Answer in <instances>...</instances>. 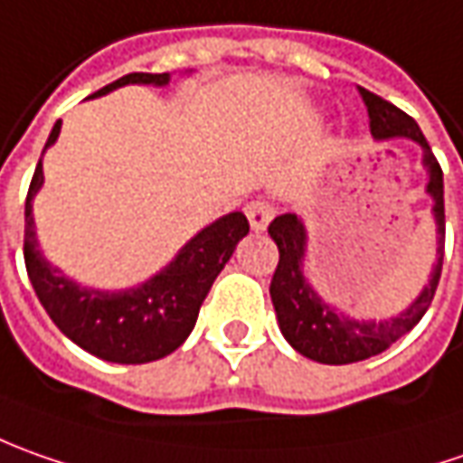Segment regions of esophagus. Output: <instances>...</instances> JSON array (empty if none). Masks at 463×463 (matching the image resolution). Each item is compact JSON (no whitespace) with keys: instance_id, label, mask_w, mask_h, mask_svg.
Listing matches in <instances>:
<instances>
[{"instance_id":"obj_1","label":"esophagus","mask_w":463,"mask_h":463,"mask_svg":"<svg viewBox=\"0 0 463 463\" xmlns=\"http://www.w3.org/2000/svg\"><path fill=\"white\" fill-rule=\"evenodd\" d=\"M246 217H248V222H250V231L263 232V231H266V225H269V220L274 217V207H271L269 202H263V200L248 202V204H246Z\"/></svg>"}]
</instances>
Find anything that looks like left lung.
Listing matches in <instances>:
<instances>
[{
    "label": "left lung",
    "mask_w": 463,
    "mask_h": 463,
    "mask_svg": "<svg viewBox=\"0 0 463 463\" xmlns=\"http://www.w3.org/2000/svg\"><path fill=\"white\" fill-rule=\"evenodd\" d=\"M359 94L366 112H369V128L376 140L390 137H410L422 148V166L428 171V186L425 192L433 197V217L439 231V259L433 263L430 279L422 287V292L412 305L394 317L387 320H356L345 312H338L333 305H326L323 297L312 289L307 277L302 274V261L307 250V231L305 222L287 213L271 220L269 235L279 248V263L271 279V302L277 310L281 335L302 356L320 364H356V361L372 359L376 354L387 351L392 343L400 341L405 333L420 323L425 310L430 307L436 287L443 269V243H446V215H443V171H440L436 156L430 151L428 140L420 133L418 122L394 104L376 97L374 91L361 89Z\"/></svg>",
    "instance_id": "1"
}]
</instances>
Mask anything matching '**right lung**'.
I'll return each mask as SVG.
<instances>
[{"label":"right lung","mask_w":463,"mask_h":463,"mask_svg":"<svg viewBox=\"0 0 463 463\" xmlns=\"http://www.w3.org/2000/svg\"><path fill=\"white\" fill-rule=\"evenodd\" d=\"M168 79V73H128L91 97L109 94L125 84L166 87ZM58 133L61 120L53 125L45 148L56 143ZM41 186L43 161L33 174L24 200V266L35 295L58 330L91 356L112 364H148L176 351L197 323L213 281L231 261L238 241L246 238V215L231 213L202 228L176 259L148 281L122 292H102L63 277L41 253L33 217V197Z\"/></svg>","instance_id":"1"}]
</instances>
